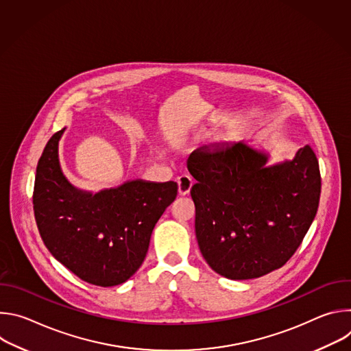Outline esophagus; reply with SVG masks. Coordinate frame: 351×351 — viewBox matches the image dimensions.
I'll use <instances>...</instances> for the list:
<instances>
[{
    "instance_id": "1",
    "label": "esophagus",
    "mask_w": 351,
    "mask_h": 351,
    "mask_svg": "<svg viewBox=\"0 0 351 351\" xmlns=\"http://www.w3.org/2000/svg\"><path fill=\"white\" fill-rule=\"evenodd\" d=\"M191 186H193V179L189 175H180L178 178V187H179V194L180 195L189 194Z\"/></svg>"
}]
</instances>
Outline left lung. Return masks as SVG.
Here are the masks:
<instances>
[{"instance_id":"8db88e82","label":"left lung","mask_w":351,"mask_h":351,"mask_svg":"<svg viewBox=\"0 0 351 351\" xmlns=\"http://www.w3.org/2000/svg\"><path fill=\"white\" fill-rule=\"evenodd\" d=\"M267 160L244 141L197 148L187 160L197 180L190 194L199 252L225 278L254 279L283 267L315 218L321 173L311 145L293 161L265 167Z\"/></svg>"}]
</instances>
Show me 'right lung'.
Instances as JSON below:
<instances>
[{"instance_id": "obj_1", "label": "right lung", "mask_w": 351, "mask_h": 351, "mask_svg": "<svg viewBox=\"0 0 351 351\" xmlns=\"http://www.w3.org/2000/svg\"><path fill=\"white\" fill-rule=\"evenodd\" d=\"M58 130L38 160L33 210L45 247L82 280L110 287L143 264L153 229L176 198L178 183L132 180L97 194L75 189L58 162Z\"/></svg>"}]
</instances>
